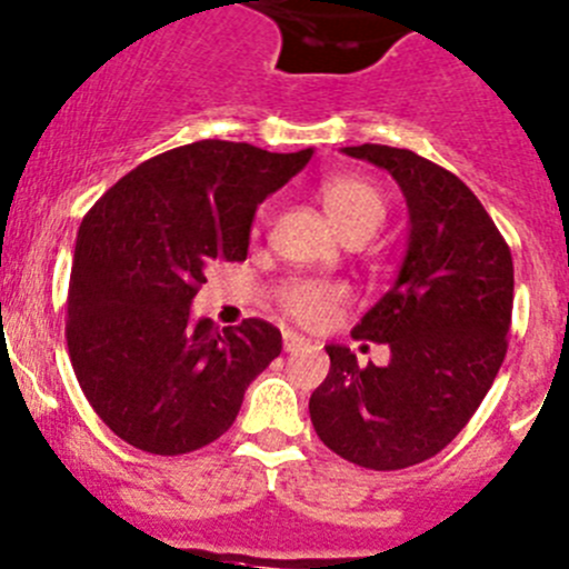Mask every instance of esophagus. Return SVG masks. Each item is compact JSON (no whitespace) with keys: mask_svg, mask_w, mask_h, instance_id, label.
<instances>
[{"mask_svg":"<svg viewBox=\"0 0 569 569\" xmlns=\"http://www.w3.org/2000/svg\"><path fill=\"white\" fill-rule=\"evenodd\" d=\"M310 347V341L301 336H296V332H284V352H296V349H305Z\"/></svg>","mask_w":569,"mask_h":569,"instance_id":"1","label":"esophagus"}]
</instances>
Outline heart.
Masks as SVG:
<instances>
[{
    "label": "heart",
    "instance_id": "b5f03b06",
    "mask_svg": "<svg viewBox=\"0 0 569 569\" xmlns=\"http://www.w3.org/2000/svg\"><path fill=\"white\" fill-rule=\"evenodd\" d=\"M319 200L327 217L347 242H367L387 220V197L375 180L363 174H332L321 180ZM284 316L305 327H321L341 307L343 288L332 281L296 279L279 290Z\"/></svg>",
    "mask_w": 569,
    "mask_h": 569
}]
</instances>
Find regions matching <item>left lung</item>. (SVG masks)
Here are the masks:
<instances>
[{"mask_svg": "<svg viewBox=\"0 0 569 569\" xmlns=\"http://www.w3.org/2000/svg\"><path fill=\"white\" fill-rule=\"evenodd\" d=\"M398 180L409 250L398 281L352 330L389 343L387 367H358L330 343V375L310 398L316 435L343 460L400 471L440 455L479 409L508 352L513 259L457 174L392 146H347Z\"/></svg>", "mask_w": 569, "mask_h": 569, "instance_id": "1", "label": "left lung"}]
</instances>
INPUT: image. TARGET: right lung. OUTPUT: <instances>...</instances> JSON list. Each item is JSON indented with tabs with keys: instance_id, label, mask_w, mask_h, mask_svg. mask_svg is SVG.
I'll list each match as a JSON object with an SVG mask.
<instances>
[{
	"instance_id": "1",
	"label": "right lung",
	"mask_w": 569,
	"mask_h": 569,
	"mask_svg": "<svg viewBox=\"0 0 569 569\" xmlns=\"http://www.w3.org/2000/svg\"><path fill=\"white\" fill-rule=\"evenodd\" d=\"M231 140L149 158L87 211L67 293V349L96 415L129 446L189 455L226 435L281 352L262 319L191 321L217 262H244L257 206L310 160Z\"/></svg>"
}]
</instances>
